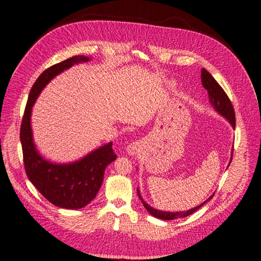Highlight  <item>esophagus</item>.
Returning <instances> with one entry per match:
<instances>
[{
    "label": "esophagus",
    "instance_id": "1",
    "mask_svg": "<svg viewBox=\"0 0 261 261\" xmlns=\"http://www.w3.org/2000/svg\"><path fill=\"white\" fill-rule=\"evenodd\" d=\"M127 153L129 154V155H132V156H134V155H136L137 153H139L140 152V150H141V145L139 142H132L131 144L128 145L127 146Z\"/></svg>",
    "mask_w": 261,
    "mask_h": 261
}]
</instances>
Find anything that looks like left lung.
Instances as JSON below:
<instances>
[{
  "mask_svg": "<svg viewBox=\"0 0 261 261\" xmlns=\"http://www.w3.org/2000/svg\"><path fill=\"white\" fill-rule=\"evenodd\" d=\"M201 82H202L203 87L204 89L207 90L208 92V97H209V102L210 104L214 107V109L221 114L222 116L225 117L229 123L231 124L232 127L235 128V112H234V108L232 105L230 99L228 98L227 94L224 92V90L222 87L217 83V81L212 77V75L206 71L205 69L201 70ZM232 157H233V149H232L231 159L229 164L231 163ZM137 193L138 196L140 198V200L143 203L145 208L147 209V211L153 215L156 218L159 219H163V220H173V219H177V218H182V217H186L191 215L192 213H194L196 210H198L201 206H203L207 201H209L214 194H212L206 201H204L202 204L189 209L187 211H177V212H165V211H161V210H157L154 209L153 207H151L149 204L145 202L144 200L142 199L139 189H137Z\"/></svg>",
  "mask_w": 261,
  "mask_h": 261,
  "instance_id": "left-lung-1",
  "label": "left lung"
}]
</instances>
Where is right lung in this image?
Instances as JSON below:
<instances>
[{
  "instance_id": "add662e5",
  "label": "right lung",
  "mask_w": 261,
  "mask_h": 261,
  "mask_svg": "<svg viewBox=\"0 0 261 261\" xmlns=\"http://www.w3.org/2000/svg\"><path fill=\"white\" fill-rule=\"evenodd\" d=\"M88 61L85 56H74L51 66L39 76L31 89L20 131L24 165L30 181L49 202L67 209L82 208L96 197L107 165L117 158L112 142L92 151L79 161L51 163L39 154L34 144L31 113L41 91L55 76L77 63Z\"/></svg>"
}]
</instances>
